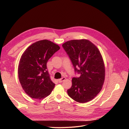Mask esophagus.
I'll return each instance as SVG.
<instances>
[{"label": "esophagus", "mask_w": 129, "mask_h": 129, "mask_svg": "<svg viewBox=\"0 0 129 129\" xmlns=\"http://www.w3.org/2000/svg\"><path fill=\"white\" fill-rule=\"evenodd\" d=\"M66 79V78L65 77H63V78H60V79H58V83H62V82H63L64 80H65Z\"/></svg>", "instance_id": "obj_1"}]
</instances>
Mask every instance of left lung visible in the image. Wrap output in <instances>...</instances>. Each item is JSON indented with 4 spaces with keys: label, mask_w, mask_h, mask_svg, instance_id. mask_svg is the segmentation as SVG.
I'll return each mask as SVG.
<instances>
[{
    "label": "left lung",
    "mask_w": 129,
    "mask_h": 129,
    "mask_svg": "<svg viewBox=\"0 0 129 129\" xmlns=\"http://www.w3.org/2000/svg\"><path fill=\"white\" fill-rule=\"evenodd\" d=\"M79 77L72 78L69 96L79 103H85L95 97L102 89L105 67L101 53L90 41L73 40L63 44Z\"/></svg>",
    "instance_id": "8db88e82"
}]
</instances>
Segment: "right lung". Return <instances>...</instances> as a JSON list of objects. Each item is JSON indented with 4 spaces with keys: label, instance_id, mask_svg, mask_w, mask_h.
Returning <instances> with one entry per match:
<instances>
[{
    "label": "right lung",
    "instance_id": "1",
    "mask_svg": "<svg viewBox=\"0 0 129 129\" xmlns=\"http://www.w3.org/2000/svg\"><path fill=\"white\" fill-rule=\"evenodd\" d=\"M59 46L47 40L39 41L22 54L18 66L20 83L30 97L41 99L48 96L55 84L51 80L46 63Z\"/></svg>",
    "mask_w": 129,
    "mask_h": 129
}]
</instances>
